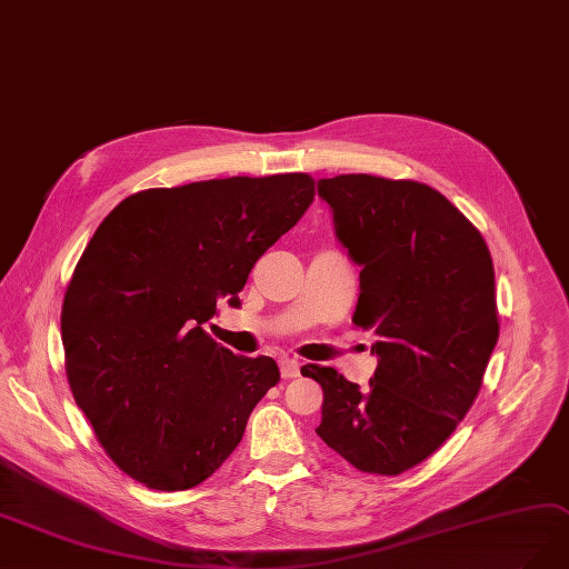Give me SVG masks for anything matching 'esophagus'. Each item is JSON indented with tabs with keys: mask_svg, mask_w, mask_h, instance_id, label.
<instances>
[{
	"mask_svg": "<svg viewBox=\"0 0 569 569\" xmlns=\"http://www.w3.org/2000/svg\"><path fill=\"white\" fill-rule=\"evenodd\" d=\"M279 368H281V377H283V380H292V377H300L302 363H298L296 359H281Z\"/></svg>",
	"mask_w": 569,
	"mask_h": 569,
	"instance_id": "1",
	"label": "esophagus"
}]
</instances>
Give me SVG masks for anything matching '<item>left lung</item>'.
I'll use <instances>...</instances> for the list:
<instances>
[{
	"label": "left lung",
	"instance_id": "8db88e82",
	"mask_svg": "<svg viewBox=\"0 0 569 569\" xmlns=\"http://www.w3.org/2000/svg\"><path fill=\"white\" fill-rule=\"evenodd\" d=\"M361 264L353 323L375 335L368 389L305 366L323 389V443L351 467L398 476L446 443L473 406L499 338L486 239L433 187L366 173L319 182Z\"/></svg>",
	"mask_w": 569,
	"mask_h": 569
}]
</instances>
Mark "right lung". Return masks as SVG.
<instances>
[{
    "label": "right lung",
    "instance_id": "right-lung-1",
    "mask_svg": "<svg viewBox=\"0 0 569 569\" xmlns=\"http://www.w3.org/2000/svg\"><path fill=\"white\" fill-rule=\"evenodd\" d=\"M313 194L307 173L142 189L83 248L60 311L68 382L102 450L144 488L213 476L279 382L273 359L234 356L203 326L220 300L239 305Z\"/></svg>",
    "mask_w": 569,
    "mask_h": 569
}]
</instances>
